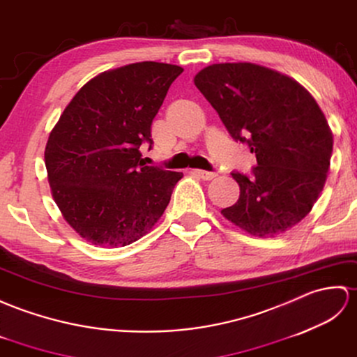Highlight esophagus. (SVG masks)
Returning <instances> with one entry per match:
<instances>
[{"label":"esophagus","instance_id":"esophagus-1","mask_svg":"<svg viewBox=\"0 0 357 357\" xmlns=\"http://www.w3.org/2000/svg\"><path fill=\"white\" fill-rule=\"evenodd\" d=\"M195 176H199L200 178H203V180H212V178H215L217 177V174L215 172H211V171H204V169H194L192 171Z\"/></svg>","mask_w":357,"mask_h":357}]
</instances>
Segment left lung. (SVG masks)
<instances>
[{"instance_id":"1","label":"left lung","mask_w":357,"mask_h":357,"mask_svg":"<svg viewBox=\"0 0 357 357\" xmlns=\"http://www.w3.org/2000/svg\"><path fill=\"white\" fill-rule=\"evenodd\" d=\"M194 84L232 139L257 155L252 177L232 172L240 199L221 213L258 236L299 223L326 185L333 151V134L312 94L249 62L209 66Z\"/></svg>"}]
</instances>
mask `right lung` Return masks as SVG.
<instances>
[{
	"instance_id": "1",
	"label": "right lung",
	"mask_w": 357,
	"mask_h": 357,
	"mask_svg": "<svg viewBox=\"0 0 357 357\" xmlns=\"http://www.w3.org/2000/svg\"><path fill=\"white\" fill-rule=\"evenodd\" d=\"M183 68L137 62L105 71L71 99L45 146L53 199L67 223L96 245L142 238L162 217L181 172L148 166L153 119Z\"/></svg>"
}]
</instances>
